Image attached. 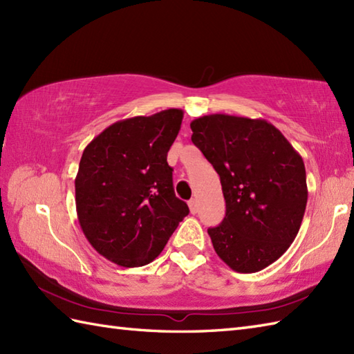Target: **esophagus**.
Listing matches in <instances>:
<instances>
[{
	"instance_id": "esophagus-1",
	"label": "esophagus",
	"mask_w": 354,
	"mask_h": 354,
	"mask_svg": "<svg viewBox=\"0 0 354 354\" xmlns=\"http://www.w3.org/2000/svg\"><path fill=\"white\" fill-rule=\"evenodd\" d=\"M189 207H190L192 214H196L198 213V201L196 199H190L189 201Z\"/></svg>"
}]
</instances>
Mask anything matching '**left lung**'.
Returning <instances> with one entry per match:
<instances>
[{
  "instance_id": "left-lung-1",
  "label": "left lung",
  "mask_w": 354,
  "mask_h": 354,
  "mask_svg": "<svg viewBox=\"0 0 354 354\" xmlns=\"http://www.w3.org/2000/svg\"><path fill=\"white\" fill-rule=\"evenodd\" d=\"M192 141L219 173L227 213L208 228L216 254L251 274L288 251L301 227L307 184L303 158L261 118L204 115L190 123Z\"/></svg>"
}]
</instances>
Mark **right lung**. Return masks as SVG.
Returning <instances> with one entry per match:
<instances>
[{"instance_id": "1", "label": "right lung", "mask_w": 354, "mask_h": 354, "mask_svg": "<svg viewBox=\"0 0 354 354\" xmlns=\"http://www.w3.org/2000/svg\"><path fill=\"white\" fill-rule=\"evenodd\" d=\"M183 117L181 109H165L122 120L97 135L80 158L74 181L80 228L118 266L153 261L189 214L167 164Z\"/></svg>"}]
</instances>
